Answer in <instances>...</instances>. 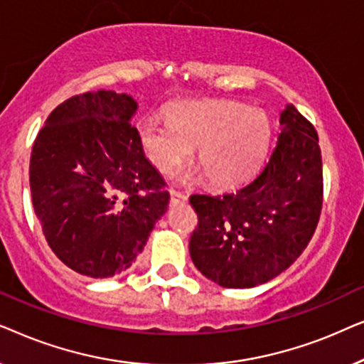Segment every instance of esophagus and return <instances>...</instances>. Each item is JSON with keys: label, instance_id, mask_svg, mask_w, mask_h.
Returning <instances> with one entry per match:
<instances>
[{"label": "esophagus", "instance_id": "1", "mask_svg": "<svg viewBox=\"0 0 364 364\" xmlns=\"http://www.w3.org/2000/svg\"><path fill=\"white\" fill-rule=\"evenodd\" d=\"M171 202L172 203H183V202H187V196L183 192H178V191H173V188H171Z\"/></svg>", "mask_w": 364, "mask_h": 364}]
</instances>
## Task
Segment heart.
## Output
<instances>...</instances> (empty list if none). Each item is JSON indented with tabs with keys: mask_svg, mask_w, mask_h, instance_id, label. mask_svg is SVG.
<instances>
[{
	"mask_svg": "<svg viewBox=\"0 0 364 364\" xmlns=\"http://www.w3.org/2000/svg\"><path fill=\"white\" fill-rule=\"evenodd\" d=\"M167 117L168 122L149 117L139 124L149 161L172 173L197 147V164L217 187H233L250 177L270 142L267 114L238 102H177L167 109Z\"/></svg>",
	"mask_w": 364,
	"mask_h": 364,
	"instance_id": "heart-1",
	"label": "heart"
}]
</instances>
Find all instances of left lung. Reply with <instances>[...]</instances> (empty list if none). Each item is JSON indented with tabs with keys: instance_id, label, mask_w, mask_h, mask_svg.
I'll return each instance as SVG.
<instances>
[{
	"instance_id": "8db88e82",
	"label": "left lung",
	"mask_w": 364,
	"mask_h": 364,
	"mask_svg": "<svg viewBox=\"0 0 364 364\" xmlns=\"http://www.w3.org/2000/svg\"><path fill=\"white\" fill-rule=\"evenodd\" d=\"M265 167L235 192L191 196L198 223L196 267L217 285L252 288L287 270L311 240L323 205V164L313 124L287 106Z\"/></svg>"
}]
</instances>
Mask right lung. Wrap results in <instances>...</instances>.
Returning a JSON list of instances; mask_svg holds the SVG:
<instances>
[{"label": "right lung", "instance_id": "1", "mask_svg": "<svg viewBox=\"0 0 364 364\" xmlns=\"http://www.w3.org/2000/svg\"><path fill=\"white\" fill-rule=\"evenodd\" d=\"M136 109L127 94H77L49 114L34 139V213L51 250L81 275L127 270L168 207L167 183L131 124Z\"/></svg>", "mask_w": 364, "mask_h": 364}]
</instances>
